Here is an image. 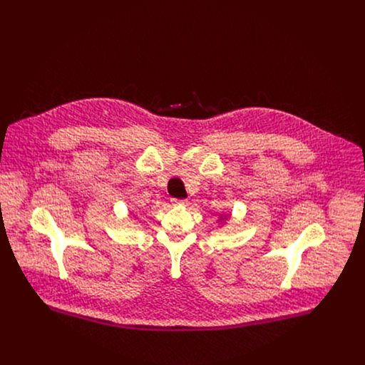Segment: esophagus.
Returning <instances> with one entry per match:
<instances>
[{"label":"esophagus","mask_w":365,"mask_h":365,"mask_svg":"<svg viewBox=\"0 0 365 365\" xmlns=\"http://www.w3.org/2000/svg\"><path fill=\"white\" fill-rule=\"evenodd\" d=\"M171 202H173V205H185L187 204L185 200H175V198H173Z\"/></svg>","instance_id":"obj_1"}]
</instances>
